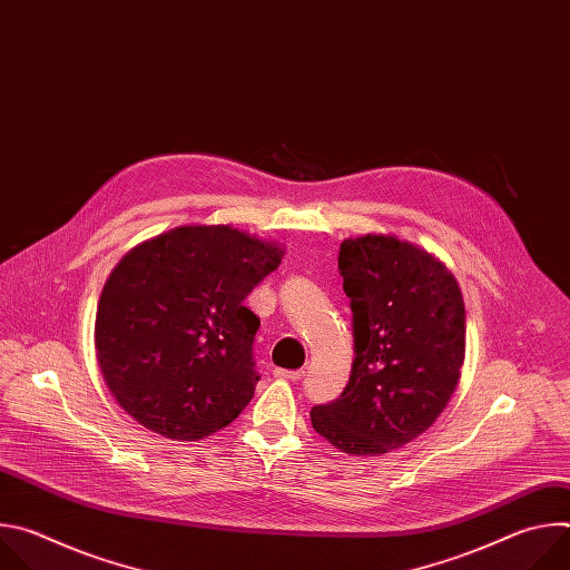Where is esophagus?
<instances>
[{"mask_svg": "<svg viewBox=\"0 0 570 570\" xmlns=\"http://www.w3.org/2000/svg\"><path fill=\"white\" fill-rule=\"evenodd\" d=\"M277 379H288V381H299L302 376H304V370H282V367H277L275 372H273Z\"/></svg>", "mask_w": 570, "mask_h": 570, "instance_id": "34e87169", "label": "esophagus"}]
</instances>
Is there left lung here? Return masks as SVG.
Returning <instances> with one entry per match:
<instances>
[{
	"instance_id": "left-lung-1",
	"label": "left lung",
	"mask_w": 570,
	"mask_h": 570,
	"mask_svg": "<svg viewBox=\"0 0 570 570\" xmlns=\"http://www.w3.org/2000/svg\"><path fill=\"white\" fill-rule=\"evenodd\" d=\"M352 306L354 363L311 424L350 455H381L433 426L460 381L464 302L431 253L385 234L345 238L338 253Z\"/></svg>"
}]
</instances>
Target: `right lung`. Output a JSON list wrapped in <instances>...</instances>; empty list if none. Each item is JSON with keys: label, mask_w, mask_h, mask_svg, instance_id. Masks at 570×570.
I'll return each mask as SVG.
<instances>
[{"label": "right lung", "mask_w": 570, "mask_h": 570, "mask_svg": "<svg viewBox=\"0 0 570 570\" xmlns=\"http://www.w3.org/2000/svg\"><path fill=\"white\" fill-rule=\"evenodd\" d=\"M282 257L277 243L229 225H183L115 266L95 347L108 390L137 424L196 442L240 415L259 381V317L243 299Z\"/></svg>", "instance_id": "right-lung-1"}]
</instances>
